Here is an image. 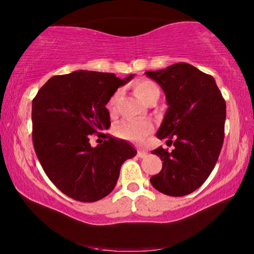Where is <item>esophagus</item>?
<instances>
[{
	"label": "esophagus",
	"mask_w": 254,
	"mask_h": 254,
	"mask_svg": "<svg viewBox=\"0 0 254 254\" xmlns=\"http://www.w3.org/2000/svg\"><path fill=\"white\" fill-rule=\"evenodd\" d=\"M147 155H148V153L145 150H138V151H137V156L141 157V159H142V157H145Z\"/></svg>",
	"instance_id": "34e87169"
}]
</instances>
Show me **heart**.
<instances>
[{
  "label": "heart",
  "instance_id": "heart-1",
  "mask_svg": "<svg viewBox=\"0 0 254 254\" xmlns=\"http://www.w3.org/2000/svg\"><path fill=\"white\" fill-rule=\"evenodd\" d=\"M133 90L142 100L148 103L150 99L159 97V87L154 81L149 78H138L133 83ZM119 97V90L115 93L107 101V111L111 116H115L117 112V100ZM154 125L148 119H124L121 123L116 125L115 135L125 141L133 143H142L147 136L153 131Z\"/></svg>",
  "mask_w": 254,
  "mask_h": 254
}]
</instances>
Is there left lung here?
Here are the masks:
<instances>
[{
    "label": "left lung",
    "mask_w": 254,
    "mask_h": 254,
    "mask_svg": "<svg viewBox=\"0 0 254 254\" xmlns=\"http://www.w3.org/2000/svg\"><path fill=\"white\" fill-rule=\"evenodd\" d=\"M145 74L161 86L168 105L157 138L174 145L172 151L153 150L164 162L150 183L167 196H186L203 185L216 165L224 139L226 101L214 77L191 64L176 63Z\"/></svg>",
    "instance_id": "8db88e82"
}]
</instances>
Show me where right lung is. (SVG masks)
<instances>
[{
    "label": "right lung",
    "instance_id": "right-lung-1",
    "mask_svg": "<svg viewBox=\"0 0 254 254\" xmlns=\"http://www.w3.org/2000/svg\"><path fill=\"white\" fill-rule=\"evenodd\" d=\"M125 80L112 72L77 70L56 75L32 101V141L38 160L58 190L92 203L112 192L125 160L136 149L124 139L101 133L110 127L109 99ZM89 134L104 142L90 147Z\"/></svg>",
    "mask_w": 254,
    "mask_h": 254
}]
</instances>
